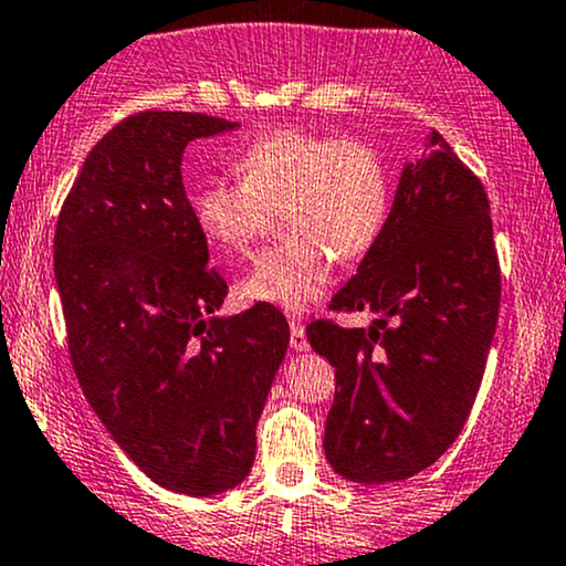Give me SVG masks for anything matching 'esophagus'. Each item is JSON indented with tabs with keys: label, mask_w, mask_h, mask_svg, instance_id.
<instances>
[{
	"label": "esophagus",
	"mask_w": 566,
	"mask_h": 566,
	"mask_svg": "<svg viewBox=\"0 0 566 566\" xmlns=\"http://www.w3.org/2000/svg\"><path fill=\"white\" fill-rule=\"evenodd\" d=\"M290 349H295V352H306L308 349L306 327H303L297 319H290Z\"/></svg>",
	"instance_id": "obj_1"
}]
</instances>
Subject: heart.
<instances>
[{
	"instance_id": "1",
	"label": "heart",
	"mask_w": 566,
	"mask_h": 566,
	"mask_svg": "<svg viewBox=\"0 0 566 566\" xmlns=\"http://www.w3.org/2000/svg\"><path fill=\"white\" fill-rule=\"evenodd\" d=\"M241 179L209 177L190 190V214L228 258L250 254L282 212L287 239L241 284L247 301L303 312L333 282L335 254L365 258L392 209V171L363 139L279 128L235 158Z\"/></svg>"
}]
</instances>
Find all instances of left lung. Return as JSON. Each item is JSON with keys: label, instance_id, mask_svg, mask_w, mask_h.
I'll use <instances>...</instances> for the list:
<instances>
[{"label": "left lung", "instance_id": "8db88e82", "mask_svg": "<svg viewBox=\"0 0 566 566\" xmlns=\"http://www.w3.org/2000/svg\"><path fill=\"white\" fill-rule=\"evenodd\" d=\"M427 147L400 174L381 239L331 301L333 312L378 314L374 327H306L312 349L335 365L325 457L357 483L402 481L446 454L500 316L486 190L438 132Z\"/></svg>", "mask_w": 566, "mask_h": 566}]
</instances>
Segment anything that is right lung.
<instances>
[{"label": "right lung", "instance_id": "obj_1", "mask_svg": "<svg viewBox=\"0 0 566 566\" xmlns=\"http://www.w3.org/2000/svg\"><path fill=\"white\" fill-rule=\"evenodd\" d=\"M239 123L145 109L96 142L61 207L55 284L80 387L158 486L228 492L290 344L279 308L214 316L228 295L190 214L182 153Z\"/></svg>", "mask_w": 566, "mask_h": 566}]
</instances>
